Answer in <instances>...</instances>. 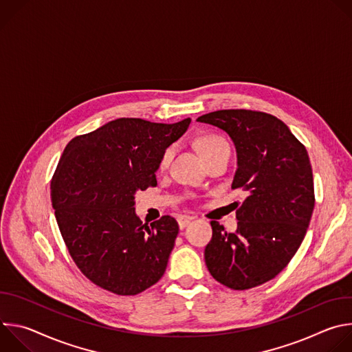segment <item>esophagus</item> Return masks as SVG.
<instances>
[{
    "instance_id": "1",
    "label": "esophagus",
    "mask_w": 352,
    "mask_h": 352,
    "mask_svg": "<svg viewBox=\"0 0 352 352\" xmlns=\"http://www.w3.org/2000/svg\"><path fill=\"white\" fill-rule=\"evenodd\" d=\"M192 220H193V217H190V216H181V217L178 219V226H179V228L184 230L186 226L190 224Z\"/></svg>"
}]
</instances>
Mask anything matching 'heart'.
<instances>
[{
    "mask_svg": "<svg viewBox=\"0 0 352 352\" xmlns=\"http://www.w3.org/2000/svg\"><path fill=\"white\" fill-rule=\"evenodd\" d=\"M221 144H226V142L223 139L217 138V136H213V135H206V136H202V138H199L196 140V147H197L199 153H200V156H202V157H205L206 155L213 152L214 148L220 147ZM173 155H174V147H168L166 152L163 153L162 160H160V168L162 170L167 168Z\"/></svg>",
    "mask_w": 352,
    "mask_h": 352,
    "instance_id": "heart-1",
    "label": "heart"
}]
</instances>
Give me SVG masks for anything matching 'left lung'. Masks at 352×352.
<instances>
[{"instance_id": "1", "label": "left lung", "mask_w": 352, "mask_h": 352, "mask_svg": "<svg viewBox=\"0 0 352 352\" xmlns=\"http://www.w3.org/2000/svg\"><path fill=\"white\" fill-rule=\"evenodd\" d=\"M196 121L231 138L236 152L231 188L246 190L235 232L210 223L206 266L228 288L258 287L288 265L309 227L315 195L308 152L283 121L266 113L219 110Z\"/></svg>"}]
</instances>
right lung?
Returning a JSON list of instances; mask_svg holds the SVG:
<instances>
[{
    "label": "right lung",
    "mask_w": 352,
    "mask_h": 352,
    "mask_svg": "<svg viewBox=\"0 0 352 352\" xmlns=\"http://www.w3.org/2000/svg\"><path fill=\"white\" fill-rule=\"evenodd\" d=\"M189 124L117 118L67 144L52 181V205L74 262L96 285L135 295L163 277L178 223L164 216L143 224L135 195L157 185L163 153Z\"/></svg>",
    "instance_id": "obj_1"
}]
</instances>
